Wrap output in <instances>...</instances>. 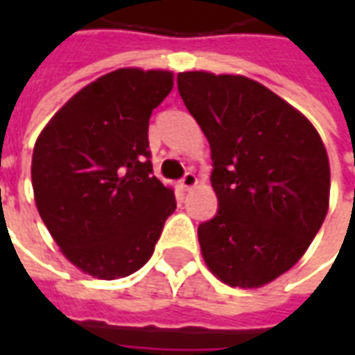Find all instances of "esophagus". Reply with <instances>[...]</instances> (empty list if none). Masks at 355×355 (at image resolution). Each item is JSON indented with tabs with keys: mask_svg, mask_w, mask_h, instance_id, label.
Listing matches in <instances>:
<instances>
[{
	"mask_svg": "<svg viewBox=\"0 0 355 355\" xmlns=\"http://www.w3.org/2000/svg\"><path fill=\"white\" fill-rule=\"evenodd\" d=\"M196 184H198V177L193 175L192 171H188V173H184V177L180 178V186H182L184 190H192V188Z\"/></svg>",
	"mask_w": 355,
	"mask_h": 355,
	"instance_id": "esophagus-1",
	"label": "esophagus"
}]
</instances>
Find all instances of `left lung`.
Segmentation results:
<instances>
[{"instance_id":"obj_1","label":"left lung","mask_w":355,"mask_h":355,"mask_svg":"<svg viewBox=\"0 0 355 355\" xmlns=\"http://www.w3.org/2000/svg\"><path fill=\"white\" fill-rule=\"evenodd\" d=\"M177 85L211 144L218 209L198 228L203 259L232 287H261L297 264L325 220V146L300 112L249 78L182 72Z\"/></svg>"}]
</instances>
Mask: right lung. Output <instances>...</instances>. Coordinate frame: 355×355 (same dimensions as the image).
Segmentation results:
<instances>
[{"label": "right lung", "instance_id": "right-lung-1", "mask_svg": "<svg viewBox=\"0 0 355 355\" xmlns=\"http://www.w3.org/2000/svg\"><path fill=\"white\" fill-rule=\"evenodd\" d=\"M173 73L121 68L73 94L32 155L40 216L68 261L117 279L148 262L175 193L154 177L148 123Z\"/></svg>", "mask_w": 355, "mask_h": 355}]
</instances>
